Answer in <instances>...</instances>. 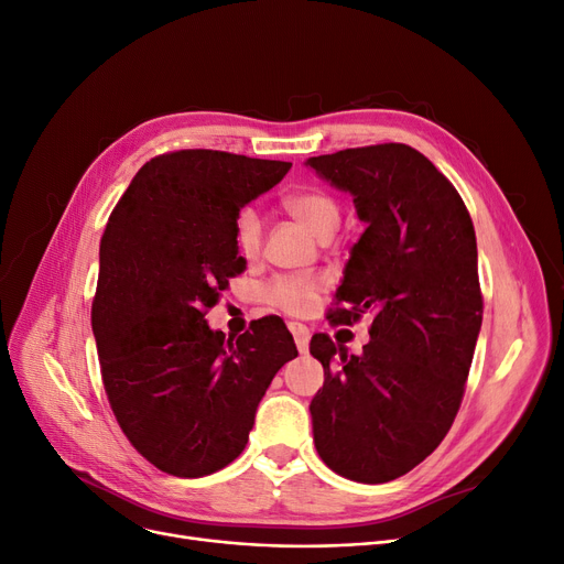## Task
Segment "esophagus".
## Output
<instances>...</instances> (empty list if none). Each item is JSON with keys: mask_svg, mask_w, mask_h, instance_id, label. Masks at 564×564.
I'll use <instances>...</instances> for the list:
<instances>
[{"mask_svg": "<svg viewBox=\"0 0 564 564\" xmlns=\"http://www.w3.org/2000/svg\"><path fill=\"white\" fill-rule=\"evenodd\" d=\"M288 329L292 332L294 343H297V349H300L302 354H306V351H308V338H311V332L304 327V324H300V322H290V324H288Z\"/></svg>", "mask_w": 564, "mask_h": 564, "instance_id": "1", "label": "esophagus"}]
</instances>
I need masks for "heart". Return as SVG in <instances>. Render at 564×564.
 Segmentation results:
<instances>
[{
    "instance_id": "1",
    "label": "heart",
    "mask_w": 564,
    "mask_h": 564,
    "mask_svg": "<svg viewBox=\"0 0 564 564\" xmlns=\"http://www.w3.org/2000/svg\"><path fill=\"white\" fill-rule=\"evenodd\" d=\"M285 213L297 221L302 228H306L315 240L324 242L332 240L340 226V203L332 194L322 189H306L300 194H292L283 200ZM235 245L240 249L245 258H256L262 247V224L253 207H242L235 217ZM322 290L319 279H302V276H283L276 279L267 294H270V302L285 313H304L315 294Z\"/></svg>"
}]
</instances>
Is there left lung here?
Returning <instances> with one entry per match:
<instances>
[{
    "mask_svg": "<svg viewBox=\"0 0 564 564\" xmlns=\"http://www.w3.org/2000/svg\"><path fill=\"white\" fill-rule=\"evenodd\" d=\"M351 194L366 224L336 290L334 324L372 315L364 351L315 334L324 368L311 400L317 455L338 476L395 480L448 434L482 327L478 245L457 189L404 143L306 160Z\"/></svg>",
    "mask_w": 564,
    "mask_h": 564,
    "instance_id": "obj_1",
    "label": "left lung"
}]
</instances>
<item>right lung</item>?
I'll list each match as a JSON object with an SVG mask.
<instances>
[{"label": "right lung", "instance_id": "1", "mask_svg": "<svg viewBox=\"0 0 564 564\" xmlns=\"http://www.w3.org/2000/svg\"><path fill=\"white\" fill-rule=\"evenodd\" d=\"M290 162L177 151L145 162L100 240L91 308L102 383L132 446L160 470L203 478L249 441L256 409L297 345L281 317L240 338L205 322L247 270L235 217Z\"/></svg>", "mask_w": 564, "mask_h": 564}]
</instances>
